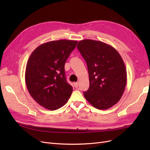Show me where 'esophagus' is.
<instances>
[{
  "label": "esophagus",
  "instance_id": "34e87169",
  "mask_svg": "<svg viewBox=\"0 0 150 150\" xmlns=\"http://www.w3.org/2000/svg\"><path fill=\"white\" fill-rule=\"evenodd\" d=\"M74 87L76 88H78V86H79V83H74Z\"/></svg>",
  "mask_w": 150,
  "mask_h": 150
}]
</instances>
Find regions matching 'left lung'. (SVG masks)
<instances>
[{
    "label": "left lung",
    "instance_id": "1",
    "mask_svg": "<svg viewBox=\"0 0 150 150\" xmlns=\"http://www.w3.org/2000/svg\"><path fill=\"white\" fill-rule=\"evenodd\" d=\"M77 48L87 64L89 88L83 93L94 108L107 110L120 101L126 84L123 60L110 45L91 39L79 42Z\"/></svg>",
    "mask_w": 150,
    "mask_h": 150
}]
</instances>
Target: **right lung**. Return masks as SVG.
Returning <instances> with one entry per match:
<instances>
[{"mask_svg": "<svg viewBox=\"0 0 150 150\" xmlns=\"http://www.w3.org/2000/svg\"><path fill=\"white\" fill-rule=\"evenodd\" d=\"M78 41L52 40L40 45L27 63L25 79L30 96L40 106L56 110L67 102L72 92L65 76L64 65Z\"/></svg>", "mask_w": 150, "mask_h": 150, "instance_id": "add662e5", "label": "right lung"}]
</instances>
